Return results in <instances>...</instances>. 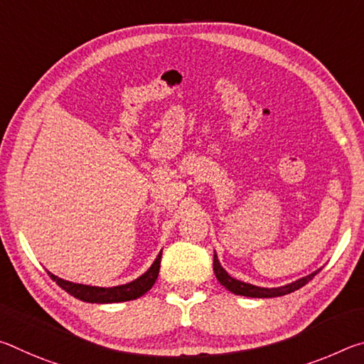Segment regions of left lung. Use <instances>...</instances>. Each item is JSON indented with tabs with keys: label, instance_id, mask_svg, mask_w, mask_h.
Here are the masks:
<instances>
[{
	"label": "left lung",
	"instance_id": "obj_1",
	"mask_svg": "<svg viewBox=\"0 0 364 364\" xmlns=\"http://www.w3.org/2000/svg\"><path fill=\"white\" fill-rule=\"evenodd\" d=\"M213 271H215V276H217V279L220 281V284L225 286L228 291H231L232 294L244 295V297H254V299H269V297H281V295L291 294L294 291H297V289L304 287L308 281H311L313 278H315V274L319 269L315 271V273L305 276V278L291 282V284H286L281 287H271V289L252 286V284H247V282H242V281L231 278V276L228 274L223 268H221L217 254H213Z\"/></svg>",
	"mask_w": 364,
	"mask_h": 364
}]
</instances>
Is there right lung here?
Here are the masks:
<instances>
[{"label":"right lung","instance_id":"right-lung-1","mask_svg":"<svg viewBox=\"0 0 364 364\" xmlns=\"http://www.w3.org/2000/svg\"><path fill=\"white\" fill-rule=\"evenodd\" d=\"M160 258H162V250H160L156 262L151 264V268L147 269L143 276H139L138 279L128 282V284L115 286V287H95V286L75 284V282L58 278V276L49 273V271L48 274L53 281H56V284L59 287H63L65 292H69L75 299L90 301V304H115V301L134 300L149 291L159 276Z\"/></svg>","mask_w":364,"mask_h":364}]
</instances>
